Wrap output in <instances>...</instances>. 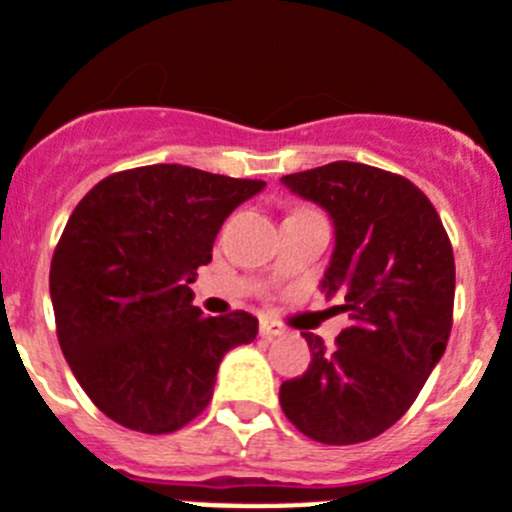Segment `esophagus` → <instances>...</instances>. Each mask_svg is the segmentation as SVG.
<instances>
[{
  "label": "esophagus",
  "instance_id": "1",
  "mask_svg": "<svg viewBox=\"0 0 512 512\" xmlns=\"http://www.w3.org/2000/svg\"><path fill=\"white\" fill-rule=\"evenodd\" d=\"M260 335L265 337V340H275V337L285 335V330H282L280 325H275V322L262 320V322H260Z\"/></svg>",
  "mask_w": 512,
  "mask_h": 512
}]
</instances>
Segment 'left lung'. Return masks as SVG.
Instances as JSON below:
<instances>
[{"instance_id": "8db88e82", "label": "left lung", "mask_w": 512, "mask_h": 512, "mask_svg": "<svg viewBox=\"0 0 512 512\" xmlns=\"http://www.w3.org/2000/svg\"><path fill=\"white\" fill-rule=\"evenodd\" d=\"M280 182L332 220L335 250L320 290L327 300L340 295L352 317L335 347L302 332L312 362L282 382V413L317 443L377 438L415 403L448 345L453 247L428 197L393 172L330 162Z\"/></svg>"}]
</instances>
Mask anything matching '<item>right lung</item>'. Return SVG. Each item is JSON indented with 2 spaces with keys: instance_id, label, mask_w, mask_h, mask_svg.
<instances>
[{
  "instance_id": "add662e5",
  "label": "right lung",
  "mask_w": 512,
  "mask_h": 512,
  "mask_svg": "<svg viewBox=\"0 0 512 512\" xmlns=\"http://www.w3.org/2000/svg\"><path fill=\"white\" fill-rule=\"evenodd\" d=\"M265 190L185 165L117 172L67 220L49 270L57 337L94 405L147 435L207 408L220 362L257 335L250 312L192 305L197 267L235 207Z\"/></svg>"
}]
</instances>
